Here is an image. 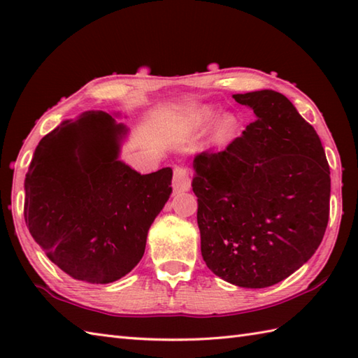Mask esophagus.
I'll return each mask as SVG.
<instances>
[{
  "label": "esophagus",
  "instance_id": "34e87169",
  "mask_svg": "<svg viewBox=\"0 0 358 358\" xmlns=\"http://www.w3.org/2000/svg\"><path fill=\"white\" fill-rule=\"evenodd\" d=\"M172 189H173V192H186L191 189V177H189V172L186 167H183V166L173 167Z\"/></svg>",
  "mask_w": 358,
  "mask_h": 358
}]
</instances>
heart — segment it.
Returning a JSON list of instances; mask_svg holds the SVG:
<instances>
[{
    "mask_svg": "<svg viewBox=\"0 0 358 358\" xmlns=\"http://www.w3.org/2000/svg\"><path fill=\"white\" fill-rule=\"evenodd\" d=\"M214 115H215V110L212 108H201L192 115V124L196 129L206 127L212 121V118H214ZM238 126H240L238 118L235 117L234 113L226 112V113H222V115H218L210 126V134H209L210 144L218 146V144H224L229 140H232L234 135L238 131Z\"/></svg>",
    "mask_w": 358,
    "mask_h": 358,
    "instance_id": "b5f03b06",
    "label": "heart"
}]
</instances>
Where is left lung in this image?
Returning a JSON list of instances; mask_svg holds the SVG:
<instances>
[{"label": "left lung", "instance_id": "obj_1", "mask_svg": "<svg viewBox=\"0 0 358 358\" xmlns=\"http://www.w3.org/2000/svg\"><path fill=\"white\" fill-rule=\"evenodd\" d=\"M255 120L222 152L194 158L201 255L240 287H268L301 268L329 220L331 177L315 129L275 90L234 95Z\"/></svg>", "mask_w": 358, "mask_h": 358}]
</instances>
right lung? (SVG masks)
Here are the masks:
<instances>
[{"mask_svg": "<svg viewBox=\"0 0 358 358\" xmlns=\"http://www.w3.org/2000/svg\"><path fill=\"white\" fill-rule=\"evenodd\" d=\"M127 134L109 113L63 121L38 143L24 181V220L59 269L92 285L131 272L169 200L172 169L141 175L120 162Z\"/></svg>", "mask_w": 358, "mask_h": 358, "instance_id": "right-lung-1", "label": "right lung"}]
</instances>
